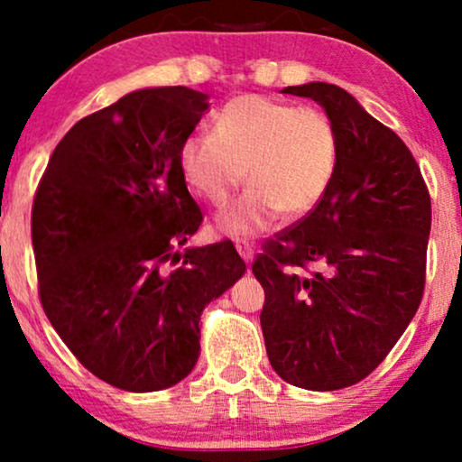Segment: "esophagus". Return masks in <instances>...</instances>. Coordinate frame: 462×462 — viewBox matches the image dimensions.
Masks as SVG:
<instances>
[{"mask_svg":"<svg viewBox=\"0 0 462 462\" xmlns=\"http://www.w3.org/2000/svg\"><path fill=\"white\" fill-rule=\"evenodd\" d=\"M236 248H237V252H239V256H242L244 261L250 264L252 258H254V248H252V244L244 242V239H239V242H236Z\"/></svg>","mask_w":462,"mask_h":462,"instance_id":"esophagus-1","label":"esophagus"}]
</instances>
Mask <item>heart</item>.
<instances>
[{"label":"heart","mask_w":462,"mask_h":462,"mask_svg":"<svg viewBox=\"0 0 462 462\" xmlns=\"http://www.w3.org/2000/svg\"><path fill=\"white\" fill-rule=\"evenodd\" d=\"M337 163L338 134L324 111L256 94L233 98L214 134H193L180 147L187 182L214 206L248 179V191L217 217L229 237L256 236L280 212L305 217L324 199Z\"/></svg>","instance_id":"1"}]
</instances>
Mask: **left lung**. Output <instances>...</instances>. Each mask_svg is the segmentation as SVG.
Segmentation results:
<instances>
[{"mask_svg":"<svg viewBox=\"0 0 462 462\" xmlns=\"http://www.w3.org/2000/svg\"><path fill=\"white\" fill-rule=\"evenodd\" d=\"M282 92L324 106L338 163L324 199L252 264L264 346L286 383L337 391L387 357L420 305L431 199L402 138L349 92L326 81Z\"/></svg>","mask_w":462,"mask_h":462,"instance_id":"obj_1","label":"left lung"}]
</instances>
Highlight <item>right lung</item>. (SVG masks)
I'll use <instances>...</instances> for the list:
<instances>
[{
	"label": "right lung",
	"mask_w": 462,
	"mask_h": 462,
	"mask_svg": "<svg viewBox=\"0 0 462 462\" xmlns=\"http://www.w3.org/2000/svg\"><path fill=\"white\" fill-rule=\"evenodd\" d=\"M208 94L144 88L79 119L37 187L33 237L40 299L81 365L134 393L180 383L199 357V319L245 273L229 239L179 245L201 210L180 147Z\"/></svg>",
	"instance_id": "right-lung-1"
}]
</instances>
